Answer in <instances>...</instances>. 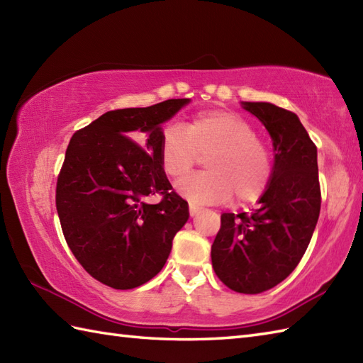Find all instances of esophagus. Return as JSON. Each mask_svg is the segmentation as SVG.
<instances>
[{"mask_svg":"<svg viewBox=\"0 0 363 363\" xmlns=\"http://www.w3.org/2000/svg\"><path fill=\"white\" fill-rule=\"evenodd\" d=\"M201 209L203 207H199L198 204H194V203H190L189 204V212H190V217H196V215L201 212Z\"/></svg>","mask_w":363,"mask_h":363,"instance_id":"1","label":"esophagus"}]
</instances>
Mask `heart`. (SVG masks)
Segmentation results:
<instances>
[{
	"mask_svg": "<svg viewBox=\"0 0 363 363\" xmlns=\"http://www.w3.org/2000/svg\"><path fill=\"white\" fill-rule=\"evenodd\" d=\"M207 172L184 177L179 194L199 204H251L264 196L273 176L267 145L254 135L250 121L233 111H207L195 115L186 128L169 123L159 140V159L169 177L186 176L206 156Z\"/></svg>",
	"mask_w": 363,
	"mask_h": 363,
	"instance_id": "1",
	"label": "heart"
}]
</instances>
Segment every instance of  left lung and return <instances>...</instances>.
<instances>
[{
    "mask_svg": "<svg viewBox=\"0 0 363 363\" xmlns=\"http://www.w3.org/2000/svg\"><path fill=\"white\" fill-rule=\"evenodd\" d=\"M272 135V182L251 213H223L212 267L230 290L246 295L282 282L303 259L321 207L317 146L296 113L272 103H242Z\"/></svg>",
    "mask_w": 363,
    "mask_h": 363,
    "instance_id": "8db88e82",
    "label": "left lung"
}]
</instances>
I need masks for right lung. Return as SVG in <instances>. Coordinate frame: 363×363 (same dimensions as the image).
Segmentation results:
<instances>
[{
  "mask_svg": "<svg viewBox=\"0 0 363 363\" xmlns=\"http://www.w3.org/2000/svg\"><path fill=\"white\" fill-rule=\"evenodd\" d=\"M189 101L109 111L68 143L56 187L60 226L82 268L112 289L152 279L189 220V204L172 190L159 159L160 125ZM156 193L157 205L144 201Z\"/></svg>",
  "mask_w": 363,
  "mask_h": 363,
  "instance_id": "add662e5",
  "label": "right lung"
}]
</instances>
